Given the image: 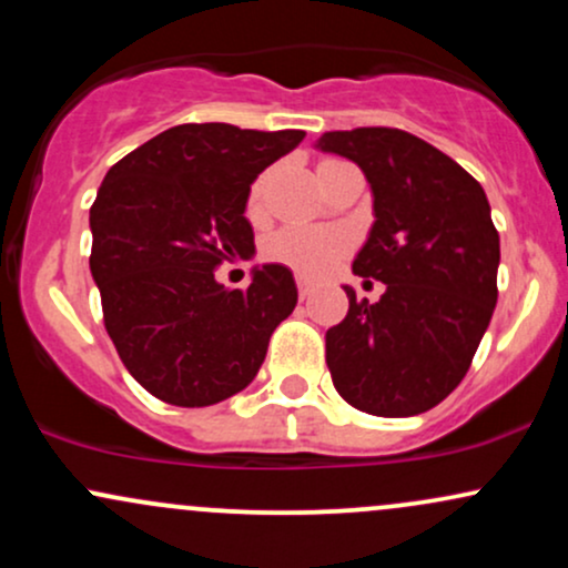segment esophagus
<instances>
[{
	"instance_id": "esophagus-1",
	"label": "esophagus",
	"mask_w": 568,
	"mask_h": 568,
	"mask_svg": "<svg viewBox=\"0 0 568 568\" xmlns=\"http://www.w3.org/2000/svg\"><path fill=\"white\" fill-rule=\"evenodd\" d=\"M296 285H298V296H302V298L310 296L312 288H315V283H312V280L304 277V275L296 277Z\"/></svg>"
}]
</instances>
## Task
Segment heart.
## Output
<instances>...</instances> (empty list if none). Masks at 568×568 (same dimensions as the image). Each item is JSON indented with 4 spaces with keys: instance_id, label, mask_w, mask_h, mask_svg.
<instances>
[{
    "instance_id": "heart-1",
    "label": "heart",
    "mask_w": 568,
    "mask_h": 568,
    "mask_svg": "<svg viewBox=\"0 0 568 568\" xmlns=\"http://www.w3.org/2000/svg\"><path fill=\"white\" fill-rule=\"evenodd\" d=\"M264 181H258L251 192V213L262 211ZM347 247V237L336 230H306V226H288L272 234L266 243V256L280 264H288L304 275H321L336 262Z\"/></svg>"
}]
</instances>
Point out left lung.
Returning a JSON list of instances; mask_svg holds the SVG:
<instances>
[{"mask_svg":"<svg viewBox=\"0 0 568 568\" xmlns=\"http://www.w3.org/2000/svg\"><path fill=\"white\" fill-rule=\"evenodd\" d=\"M315 149L366 175L374 224L352 272L384 283L379 302L344 285L349 312L325 334L331 379L366 414H425L465 379L497 306L499 234L484 186L406 130H334Z\"/></svg>","mask_w":568,"mask_h":568,"instance_id":"8db88e82","label":"left lung"}]
</instances>
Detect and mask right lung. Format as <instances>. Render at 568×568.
Listing matches in <instances>:
<instances>
[{
    "mask_svg": "<svg viewBox=\"0 0 568 568\" xmlns=\"http://www.w3.org/2000/svg\"><path fill=\"white\" fill-rule=\"evenodd\" d=\"M304 130L175 125L122 158L90 207V272L103 323L133 379L173 406H213L256 379L270 336L298 302L283 264L245 291L213 270L251 256V184Z\"/></svg>",
    "mask_w": 568,
    "mask_h": 568,
    "instance_id": "1",
    "label": "right lung"
}]
</instances>
